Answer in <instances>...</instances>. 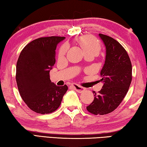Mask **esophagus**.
Returning a JSON list of instances; mask_svg holds the SVG:
<instances>
[{"mask_svg":"<svg viewBox=\"0 0 147 147\" xmlns=\"http://www.w3.org/2000/svg\"><path fill=\"white\" fill-rule=\"evenodd\" d=\"M72 86H73V88L75 89L77 92H78V93H82V92H83L84 90H85V88L80 86H78V84H74L72 85Z\"/></svg>","mask_w":147,"mask_h":147,"instance_id":"obj_1","label":"esophagus"}]
</instances>
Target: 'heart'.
Here are the masks:
<instances>
[{
	"label": "heart",
	"instance_id": "heart-1",
	"mask_svg": "<svg viewBox=\"0 0 147 147\" xmlns=\"http://www.w3.org/2000/svg\"><path fill=\"white\" fill-rule=\"evenodd\" d=\"M76 41L80 46L82 47V49H83L85 54L92 53L97 54L101 49V45L97 39L89 35L79 37L77 38ZM68 48L69 47L67 44H63L59 50L58 56L59 57H62L65 55L68 51Z\"/></svg>",
	"mask_w": 147,
	"mask_h": 147
}]
</instances>
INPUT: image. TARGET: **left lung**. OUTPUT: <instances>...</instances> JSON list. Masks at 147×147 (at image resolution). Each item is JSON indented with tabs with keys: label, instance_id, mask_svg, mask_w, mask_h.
<instances>
[{
	"label": "left lung",
	"instance_id": "obj_1",
	"mask_svg": "<svg viewBox=\"0 0 147 147\" xmlns=\"http://www.w3.org/2000/svg\"><path fill=\"white\" fill-rule=\"evenodd\" d=\"M106 49V60L100 72L104 85L94 100L86 107L94 115H106L117 108L126 96L132 79L130 59L124 47L115 39L99 34Z\"/></svg>",
	"mask_w": 147,
	"mask_h": 147
}]
</instances>
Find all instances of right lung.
I'll list each match as a JSON object with an SVG mask.
<instances>
[{"mask_svg": "<svg viewBox=\"0 0 147 147\" xmlns=\"http://www.w3.org/2000/svg\"><path fill=\"white\" fill-rule=\"evenodd\" d=\"M65 37H43L34 39L22 50L16 65V82L27 106L40 114L51 113L60 106L67 85L57 86L50 80L56 62L58 43Z\"/></svg>", "mask_w": 147, "mask_h": 147, "instance_id": "right-lung-1", "label": "right lung"}]
</instances>
